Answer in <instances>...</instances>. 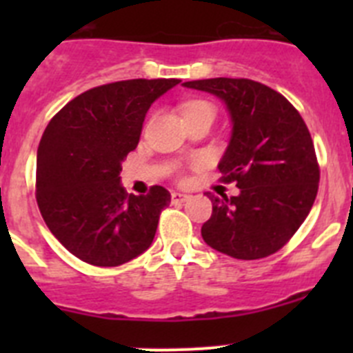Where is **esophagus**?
I'll use <instances>...</instances> for the list:
<instances>
[{"mask_svg":"<svg viewBox=\"0 0 353 353\" xmlns=\"http://www.w3.org/2000/svg\"><path fill=\"white\" fill-rule=\"evenodd\" d=\"M189 198H191V196L187 194V192H180V191L171 192V201H173V203H185Z\"/></svg>","mask_w":353,"mask_h":353,"instance_id":"34e87169","label":"esophagus"}]
</instances>
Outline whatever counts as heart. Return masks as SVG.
Here are the masks:
<instances>
[{
  "instance_id": "obj_1",
  "label": "heart",
  "mask_w": 353,
  "mask_h": 353,
  "mask_svg": "<svg viewBox=\"0 0 353 353\" xmlns=\"http://www.w3.org/2000/svg\"><path fill=\"white\" fill-rule=\"evenodd\" d=\"M189 113H212L215 114V109L214 105L208 104L205 101H192L189 104H185L183 108V114H189Z\"/></svg>"
}]
</instances>
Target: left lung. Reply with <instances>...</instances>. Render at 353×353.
<instances>
[{"label":"left lung","mask_w":353,"mask_h":353,"mask_svg":"<svg viewBox=\"0 0 353 353\" xmlns=\"http://www.w3.org/2000/svg\"><path fill=\"white\" fill-rule=\"evenodd\" d=\"M182 86L221 99L232 120L219 170L240 192H208L212 215L201 236L236 260L270 256L301 228L316 198L320 170L310 130L281 93L256 81L215 77Z\"/></svg>","instance_id":"obj_1"}]
</instances>
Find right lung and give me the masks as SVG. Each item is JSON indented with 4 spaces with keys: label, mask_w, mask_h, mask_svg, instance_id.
Wrapping results in <instances>:
<instances>
[{
    "label": "right lung",
    "mask_w": 353,
    "mask_h": 353,
    "mask_svg": "<svg viewBox=\"0 0 353 353\" xmlns=\"http://www.w3.org/2000/svg\"><path fill=\"white\" fill-rule=\"evenodd\" d=\"M180 79H129L88 90L46 127L37 150V203L52 235L74 256L117 267L154 242L171 194L154 185L127 194L121 162L136 150L150 105Z\"/></svg>",
    "instance_id": "right-lung-1"
}]
</instances>
